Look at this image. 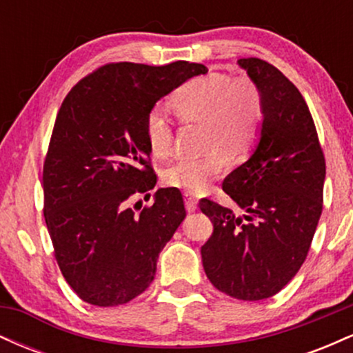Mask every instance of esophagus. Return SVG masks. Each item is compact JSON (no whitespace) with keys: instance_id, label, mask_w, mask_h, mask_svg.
I'll return each instance as SVG.
<instances>
[{"instance_id":"obj_1","label":"esophagus","mask_w":353,"mask_h":353,"mask_svg":"<svg viewBox=\"0 0 353 353\" xmlns=\"http://www.w3.org/2000/svg\"><path fill=\"white\" fill-rule=\"evenodd\" d=\"M184 197H185V209H188L189 212H194V210L197 209V199H196V196H192V194L185 192Z\"/></svg>"}]
</instances>
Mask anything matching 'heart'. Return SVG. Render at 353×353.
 <instances>
[{"label":"heart","instance_id":"obj_1","mask_svg":"<svg viewBox=\"0 0 353 353\" xmlns=\"http://www.w3.org/2000/svg\"><path fill=\"white\" fill-rule=\"evenodd\" d=\"M171 108L184 121L204 123V156L181 157L165 169L164 181L185 192L202 190L225 171L230 157H241L252 148L264 123V98L247 76L230 79L222 72L185 81L174 92ZM145 141L152 156L168 157L172 151V131L161 112L145 117Z\"/></svg>","mask_w":353,"mask_h":353}]
</instances>
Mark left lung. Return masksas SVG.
<instances>
[{"label": "left lung", "instance_id": "obj_1", "mask_svg": "<svg viewBox=\"0 0 353 353\" xmlns=\"http://www.w3.org/2000/svg\"><path fill=\"white\" fill-rule=\"evenodd\" d=\"M237 63L261 89L264 123L252 156L222 184L244 216L214 201L199 202L214 224L201 254L217 290L262 301L281 292L309 254L322 214L325 157L301 91L267 61Z\"/></svg>", "mask_w": 353, "mask_h": 353}]
</instances>
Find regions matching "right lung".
<instances>
[{
    "label": "right lung",
    "mask_w": 353,
    "mask_h": 353,
    "mask_svg": "<svg viewBox=\"0 0 353 353\" xmlns=\"http://www.w3.org/2000/svg\"><path fill=\"white\" fill-rule=\"evenodd\" d=\"M205 72L188 61L109 63L61 104L43 168L44 221L63 277L84 302L123 305L154 281L185 208L176 188L157 189L139 212L129 208V197L156 185L145 117L163 96Z\"/></svg>",
    "instance_id": "obj_1"
}]
</instances>
